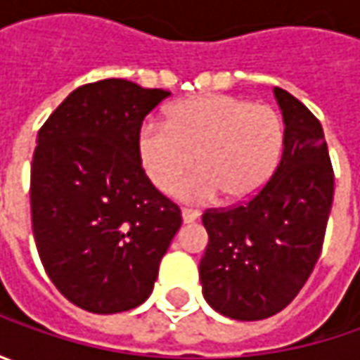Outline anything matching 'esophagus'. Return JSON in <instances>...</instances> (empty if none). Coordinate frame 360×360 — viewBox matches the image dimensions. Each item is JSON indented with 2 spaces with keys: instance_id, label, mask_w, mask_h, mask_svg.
Masks as SVG:
<instances>
[{
  "instance_id": "esophagus-1",
  "label": "esophagus",
  "mask_w": 360,
  "mask_h": 360,
  "mask_svg": "<svg viewBox=\"0 0 360 360\" xmlns=\"http://www.w3.org/2000/svg\"><path fill=\"white\" fill-rule=\"evenodd\" d=\"M198 210H192V208H182V220L184 224H190V222H196L198 220Z\"/></svg>"
}]
</instances>
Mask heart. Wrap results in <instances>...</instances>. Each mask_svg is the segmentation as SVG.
Returning <instances> with one entry per match:
<instances>
[{"mask_svg": "<svg viewBox=\"0 0 360 360\" xmlns=\"http://www.w3.org/2000/svg\"><path fill=\"white\" fill-rule=\"evenodd\" d=\"M284 148V124L274 108L236 96L204 94L174 105L166 124L148 122L138 134L144 172L158 190L182 198L224 202L252 198L274 174Z\"/></svg>", "mask_w": 360, "mask_h": 360, "instance_id": "b5f03b06", "label": "heart"}]
</instances>
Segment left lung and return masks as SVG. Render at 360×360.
<instances>
[{
  "instance_id": "obj_1",
  "label": "left lung",
  "mask_w": 360,
  "mask_h": 360,
  "mask_svg": "<svg viewBox=\"0 0 360 360\" xmlns=\"http://www.w3.org/2000/svg\"><path fill=\"white\" fill-rule=\"evenodd\" d=\"M274 96L284 118L281 164L252 198L202 214V292L236 321L269 319L300 292L323 250L335 194L321 122L283 88Z\"/></svg>"
}]
</instances>
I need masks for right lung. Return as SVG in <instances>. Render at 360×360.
<instances>
[{
  "label": "right lung",
  "instance_id": "1",
  "mask_svg": "<svg viewBox=\"0 0 360 360\" xmlns=\"http://www.w3.org/2000/svg\"><path fill=\"white\" fill-rule=\"evenodd\" d=\"M170 91L110 77L74 90L39 128L32 229L56 288L96 314L136 309L182 224L146 176L138 134Z\"/></svg>",
  "mask_w": 360,
  "mask_h": 360
}]
</instances>
